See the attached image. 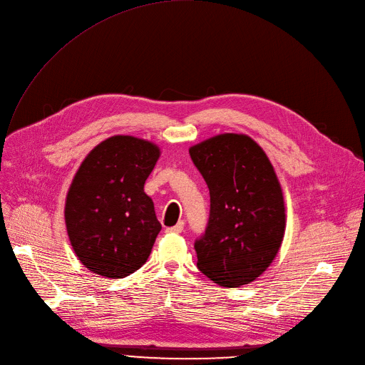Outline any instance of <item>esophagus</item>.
Masks as SVG:
<instances>
[{"label":"esophagus","mask_w":365,"mask_h":365,"mask_svg":"<svg viewBox=\"0 0 365 365\" xmlns=\"http://www.w3.org/2000/svg\"><path fill=\"white\" fill-rule=\"evenodd\" d=\"M183 230V223H178L176 226H172V227H167L165 232L167 233H180Z\"/></svg>","instance_id":"34e87169"}]
</instances>
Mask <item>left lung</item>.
Segmentation results:
<instances>
[{
    "mask_svg": "<svg viewBox=\"0 0 365 365\" xmlns=\"http://www.w3.org/2000/svg\"><path fill=\"white\" fill-rule=\"evenodd\" d=\"M210 189V220L195 242L198 269L225 287L269 269L286 229L283 190L264 150L248 135L222 133L189 148Z\"/></svg>",
    "mask_w": 365,
    "mask_h": 365,
    "instance_id": "left-lung-1",
    "label": "left lung"
}]
</instances>
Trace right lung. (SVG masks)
<instances>
[{"label": "right lung", "mask_w": 365, "mask_h": 365, "mask_svg": "<svg viewBox=\"0 0 365 365\" xmlns=\"http://www.w3.org/2000/svg\"><path fill=\"white\" fill-rule=\"evenodd\" d=\"M160 154L151 140L114 135L82 161L67 190L64 220L89 272L123 279L147 262L161 225L143 185Z\"/></svg>", "instance_id": "1"}]
</instances>
